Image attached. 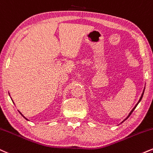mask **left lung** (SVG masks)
Returning a JSON list of instances; mask_svg holds the SVG:
<instances>
[{
	"label": "left lung",
	"instance_id": "8db88e82",
	"mask_svg": "<svg viewBox=\"0 0 153 153\" xmlns=\"http://www.w3.org/2000/svg\"><path fill=\"white\" fill-rule=\"evenodd\" d=\"M144 91H145V90H144ZM144 91H143V94H142V95H141L140 98V100H139V101H138V102H137V104H136V105H135V107H134V108H133V109H132V110H131V112H130V114H129V115H128V117H126V119H125V120H123V121H125V120H127V119H128V117H130V115H131V114H132V112H133V110L135 109V108H136V107H137V105H138V103H139V102H140V100H141L142 97H143V94H144Z\"/></svg>",
	"mask_w": 153,
	"mask_h": 153
}]
</instances>
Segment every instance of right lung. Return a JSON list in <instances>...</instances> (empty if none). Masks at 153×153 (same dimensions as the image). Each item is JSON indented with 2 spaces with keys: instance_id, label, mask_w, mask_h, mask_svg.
Here are the masks:
<instances>
[{
  "instance_id": "1",
  "label": "right lung",
  "mask_w": 153,
  "mask_h": 153,
  "mask_svg": "<svg viewBox=\"0 0 153 153\" xmlns=\"http://www.w3.org/2000/svg\"><path fill=\"white\" fill-rule=\"evenodd\" d=\"M21 115H22V114H21ZM23 117H24V116H23ZM25 119H26V118H25ZM26 120H27V119H26Z\"/></svg>"
}]
</instances>
